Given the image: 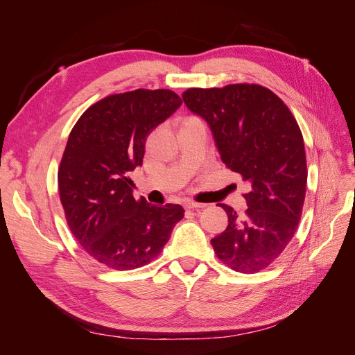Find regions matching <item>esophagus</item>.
I'll return each mask as SVG.
<instances>
[{
    "label": "esophagus",
    "mask_w": 355,
    "mask_h": 355,
    "mask_svg": "<svg viewBox=\"0 0 355 355\" xmlns=\"http://www.w3.org/2000/svg\"><path fill=\"white\" fill-rule=\"evenodd\" d=\"M206 206H207V204L197 202V201H192V200L185 201V207H187V209H204Z\"/></svg>",
    "instance_id": "1"
}]
</instances>
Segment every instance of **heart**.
I'll return each mask as SVG.
<instances>
[{
  "instance_id": "1",
  "label": "heart",
  "mask_w": 355,
  "mask_h": 355,
  "mask_svg": "<svg viewBox=\"0 0 355 355\" xmlns=\"http://www.w3.org/2000/svg\"><path fill=\"white\" fill-rule=\"evenodd\" d=\"M188 120H191V118H188Z\"/></svg>"
}]
</instances>
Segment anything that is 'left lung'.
<instances>
[{
    "label": "left lung",
    "instance_id": "left-lung-1",
    "mask_svg": "<svg viewBox=\"0 0 355 355\" xmlns=\"http://www.w3.org/2000/svg\"><path fill=\"white\" fill-rule=\"evenodd\" d=\"M182 99L210 125L222 163L252 187L244 213L220 204L228 227L211 239L213 250L234 271L259 272L283 253L302 216V132L287 105L259 84L188 89Z\"/></svg>",
    "mask_w": 355,
    "mask_h": 355
}]
</instances>
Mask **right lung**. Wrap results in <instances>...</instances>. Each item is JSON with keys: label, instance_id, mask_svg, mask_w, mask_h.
Here are the masks:
<instances>
[{"label": "right lung", "instance_id": "1", "mask_svg": "<svg viewBox=\"0 0 355 355\" xmlns=\"http://www.w3.org/2000/svg\"><path fill=\"white\" fill-rule=\"evenodd\" d=\"M182 105L167 89L110 94L75 123L58 171L68 227L94 261L116 271L144 266L163 252L179 204L136 200L128 173L142 166L148 135Z\"/></svg>", "mask_w": 355, "mask_h": 355}]
</instances>
